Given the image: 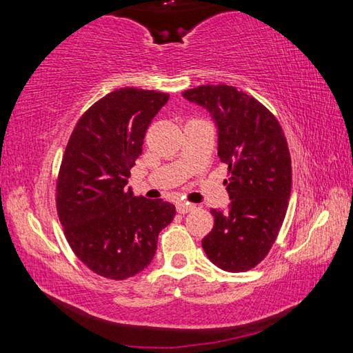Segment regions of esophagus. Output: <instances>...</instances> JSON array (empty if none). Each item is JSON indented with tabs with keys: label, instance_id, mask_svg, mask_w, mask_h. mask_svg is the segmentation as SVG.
<instances>
[{
	"label": "esophagus",
	"instance_id": "34e87169",
	"mask_svg": "<svg viewBox=\"0 0 353 353\" xmlns=\"http://www.w3.org/2000/svg\"><path fill=\"white\" fill-rule=\"evenodd\" d=\"M194 204H190V202H179L177 204V212L179 213H188V212H191V210H194Z\"/></svg>",
	"mask_w": 353,
	"mask_h": 353
}]
</instances>
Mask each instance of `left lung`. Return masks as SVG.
Wrapping results in <instances>:
<instances>
[{"label": "left lung", "mask_w": 353, "mask_h": 353, "mask_svg": "<svg viewBox=\"0 0 353 353\" xmlns=\"http://www.w3.org/2000/svg\"><path fill=\"white\" fill-rule=\"evenodd\" d=\"M182 97L212 117L218 157L229 165L230 204L212 208L214 225L202 240L213 265L229 272L252 270L276 241L291 196V159L276 117L230 85H201Z\"/></svg>", "instance_id": "1"}]
</instances>
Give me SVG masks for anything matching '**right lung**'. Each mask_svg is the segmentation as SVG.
Wrapping results in <instances>:
<instances>
[{
  "instance_id": "obj_1",
  "label": "right lung",
  "mask_w": 353,
  "mask_h": 353,
  "mask_svg": "<svg viewBox=\"0 0 353 353\" xmlns=\"http://www.w3.org/2000/svg\"><path fill=\"white\" fill-rule=\"evenodd\" d=\"M166 93L121 88L83 113L65 149L57 181V213L83 265L124 280L148 268L157 238L176 216L163 199L137 198L126 188L152 118Z\"/></svg>"
}]
</instances>
